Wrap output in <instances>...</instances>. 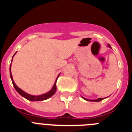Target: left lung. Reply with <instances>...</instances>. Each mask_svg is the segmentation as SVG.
Instances as JSON below:
<instances>
[{"label": "left lung", "mask_w": 132, "mask_h": 132, "mask_svg": "<svg viewBox=\"0 0 132 132\" xmlns=\"http://www.w3.org/2000/svg\"><path fill=\"white\" fill-rule=\"evenodd\" d=\"M108 46L110 47V48H111V47H110V44H108ZM82 98L84 99V100H85V101H91V102H99V101H102L103 99H104V98H99L96 99V100H90V99L85 98H84L83 96H82ZM106 98H107V97H106Z\"/></svg>", "instance_id": "left-lung-1"}]
</instances>
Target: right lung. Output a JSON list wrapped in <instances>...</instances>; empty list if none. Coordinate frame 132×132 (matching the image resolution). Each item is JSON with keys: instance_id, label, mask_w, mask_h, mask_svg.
<instances>
[{"instance_id": "obj_1", "label": "right lung", "mask_w": 132, "mask_h": 132, "mask_svg": "<svg viewBox=\"0 0 132 132\" xmlns=\"http://www.w3.org/2000/svg\"><path fill=\"white\" fill-rule=\"evenodd\" d=\"M16 53H14V55L16 54ZM14 55H13L12 58V59H13L14 56ZM12 63V62H11ZM11 63H10V79L12 80V84H13V86L14 87V88L16 89V90L20 94L21 96H23L24 98H26L27 100H28L30 101H45V100H47V99L50 98V97H52L53 96V94L55 93L56 92V90H57V86H56V82H57V78L59 77V75L57 76V79H56L55 81V83L53 85V87L51 90H50V91L47 92V93H45V94H41V95H38V96H34V95H31V94H29L28 93H26V92H24V90L20 88L19 87L17 86V85L15 84L14 81L13 80V78H12V73H11Z\"/></svg>"}]
</instances>
